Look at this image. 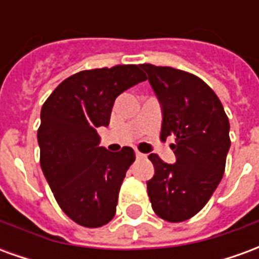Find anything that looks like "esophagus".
Returning a JSON list of instances; mask_svg holds the SVG:
<instances>
[{"label": "esophagus", "mask_w": 259, "mask_h": 259, "mask_svg": "<svg viewBox=\"0 0 259 259\" xmlns=\"http://www.w3.org/2000/svg\"><path fill=\"white\" fill-rule=\"evenodd\" d=\"M144 157H146L144 154H141L140 151H137V150H136V158H137V159H140V158H144Z\"/></svg>", "instance_id": "obj_1"}]
</instances>
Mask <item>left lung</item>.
<instances>
[{"label":"left lung","instance_id":"8db88e82","mask_svg":"<svg viewBox=\"0 0 259 259\" xmlns=\"http://www.w3.org/2000/svg\"><path fill=\"white\" fill-rule=\"evenodd\" d=\"M162 108L161 139L175 136L176 162L150 154L155 174L147 182L154 212L168 222H183L200 212L222 180L230 148L229 119L222 102L194 74L143 64Z\"/></svg>","mask_w":259,"mask_h":259}]
</instances>
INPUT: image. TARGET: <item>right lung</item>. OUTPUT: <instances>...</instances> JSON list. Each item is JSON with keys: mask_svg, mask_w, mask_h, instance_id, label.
<instances>
[{"mask_svg": "<svg viewBox=\"0 0 259 259\" xmlns=\"http://www.w3.org/2000/svg\"><path fill=\"white\" fill-rule=\"evenodd\" d=\"M141 65H116L72 74L41 108L37 132L42 174L55 200L72 221L84 228L107 225L135 151L111 152L100 147L97 129L109 124L119 94L144 81Z\"/></svg>", "mask_w": 259, "mask_h": 259, "instance_id": "obj_1", "label": "right lung"}]
</instances>
